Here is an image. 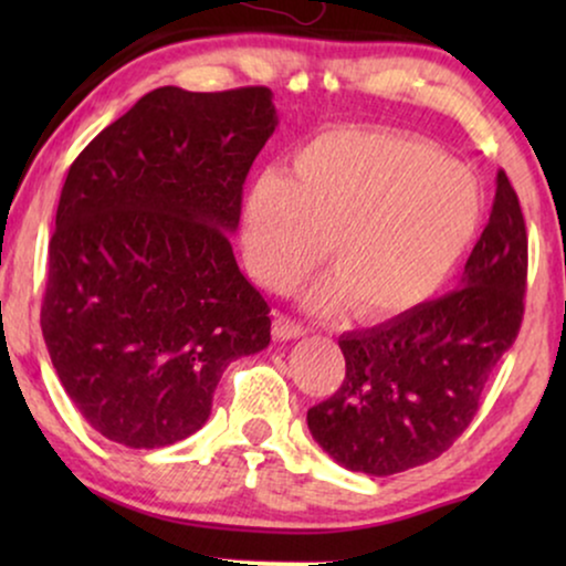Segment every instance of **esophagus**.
I'll return each instance as SVG.
<instances>
[{
	"instance_id": "34e87169",
	"label": "esophagus",
	"mask_w": 566,
	"mask_h": 566,
	"mask_svg": "<svg viewBox=\"0 0 566 566\" xmlns=\"http://www.w3.org/2000/svg\"><path fill=\"white\" fill-rule=\"evenodd\" d=\"M273 335H275L277 339H296V337L304 335V327H301V324H296L293 319H289V316L275 314V319H273Z\"/></svg>"
}]
</instances>
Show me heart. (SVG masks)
Here are the masks:
<instances>
[{"mask_svg": "<svg viewBox=\"0 0 566 566\" xmlns=\"http://www.w3.org/2000/svg\"><path fill=\"white\" fill-rule=\"evenodd\" d=\"M484 190L422 138L343 126L291 154L285 172L250 185L239 247L254 281L289 289L324 258L335 277L308 306L360 322L409 314L443 289L484 223Z\"/></svg>", "mask_w": 566, "mask_h": 566, "instance_id": "b5f03b06", "label": "heart"}]
</instances>
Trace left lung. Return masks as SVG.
Returning <instances> with one entry per match:
<instances>
[{
	"label": "left lung",
	"mask_w": 566,
	"mask_h": 566,
	"mask_svg": "<svg viewBox=\"0 0 566 566\" xmlns=\"http://www.w3.org/2000/svg\"><path fill=\"white\" fill-rule=\"evenodd\" d=\"M528 237L513 185L497 192L459 289L337 339L345 381L308 409L312 438L347 471L391 476L453 446L523 322Z\"/></svg>",
	"instance_id": "1"
}]
</instances>
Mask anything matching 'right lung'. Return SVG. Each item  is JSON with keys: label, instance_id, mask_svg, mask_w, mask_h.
Segmentation results:
<instances>
[{"label": "right lung", "instance_id": "right-lung-1", "mask_svg": "<svg viewBox=\"0 0 566 566\" xmlns=\"http://www.w3.org/2000/svg\"><path fill=\"white\" fill-rule=\"evenodd\" d=\"M275 126L268 87H159L69 167L41 327L69 399L113 443L198 432L229 363L270 345L231 234Z\"/></svg>", "mask_w": 566, "mask_h": 566}]
</instances>
